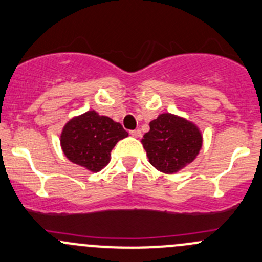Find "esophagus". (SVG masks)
<instances>
[{
  "label": "esophagus",
  "mask_w": 262,
  "mask_h": 262,
  "mask_svg": "<svg viewBox=\"0 0 262 262\" xmlns=\"http://www.w3.org/2000/svg\"><path fill=\"white\" fill-rule=\"evenodd\" d=\"M129 133H130V136H133L134 138H139V137H142V132H140L139 129H136V130H130Z\"/></svg>",
  "instance_id": "1"
}]
</instances>
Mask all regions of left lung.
<instances>
[{"instance_id": "8db88e82", "label": "left lung", "mask_w": 262, "mask_h": 262, "mask_svg": "<svg viewBox=\"0 0 262 262\" xmlns=\"http://www.w3.org/2000/svg\"><path fill=\"white\" fill-rule=\"evenodd\" d=\"M142 144L149 163L161 172L172 174L192 163L202 148V134L196 124L164 113L149 123Z\"/></svg>"}]
</instances>
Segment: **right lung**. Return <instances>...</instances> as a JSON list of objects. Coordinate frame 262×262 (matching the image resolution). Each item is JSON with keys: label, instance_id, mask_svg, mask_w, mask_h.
Instances as JSON below:
<instances>
[{"label": "right lung", "instance_id": "add662e5", "mask_svg": "<svg viewBox=\"0 0 262 262\" xmlns=\"http://www.w3.org/2000/svg\"><path fill=\"white\" fill-rule=\"evenodd\" d=\"M126 137L128 132L120 123L89 110L65 124L60 143L69 161L90 172H99L110 162L115 144Z\"/></svg>", "mask_w": 262, "mask_h": 262}]
</instances>
